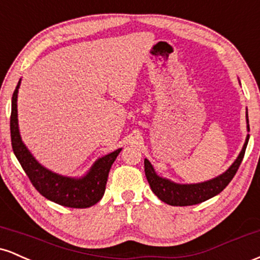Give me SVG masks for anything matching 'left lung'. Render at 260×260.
I'll list each match as a JSON object with an SVG mask.
<instances>
[{"mask_svg": "<svg viewBox=\"0 0 260 260\" xmlns=\"http://www.w3.org/2000/svg\"><path fill=\"white\" fill-rule=\"evenodd\" d=\"M248 117V115H247ZM248 122V120H247ZM249 131V124L247 126ZM249 136H247L246 143H244L242 151H241L238 157L231 165L228 171L223 172L219 177L214 178L208 182H203V183L197 184H177L174 182L161 178L155 174L153 166L149 162V160H144V170L147 180L149 182L151 190L155 193V196L162 201L164 203L169 205H174V207H187V205H194L203 203L208 199L213 198L220 192L225 189L226 186L231 182L234 176L240 168L241 162H242L244 153H246L247 144H248Z\"/></svg>", "mask_w": 260, "mask_h": 260, "instance_id": "1", "label": "left lung"}]
</instances>
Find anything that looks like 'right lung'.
<instances>
[{"mask_svg": "<svg viewBox=\"0 0 260 260\" xmlns=\"http://www.w3.org/2000/svg\"><path fill=\"white\" fill-rule=\"evenodd\" d=\"M19 84L20 82H18L12 96L11 142L13 153L31 184L45 198L63 207L83 209L96 204L105 193L110 169L122 149H117L113 153L98 160L88 175L79 180L63 177L46 170L32 157L20 139L17 113V95Z\"/></svg>", "mask_w": 260, "mask_h": 260, "instance_id": "1", "label": "right lung"}]
</instances>
